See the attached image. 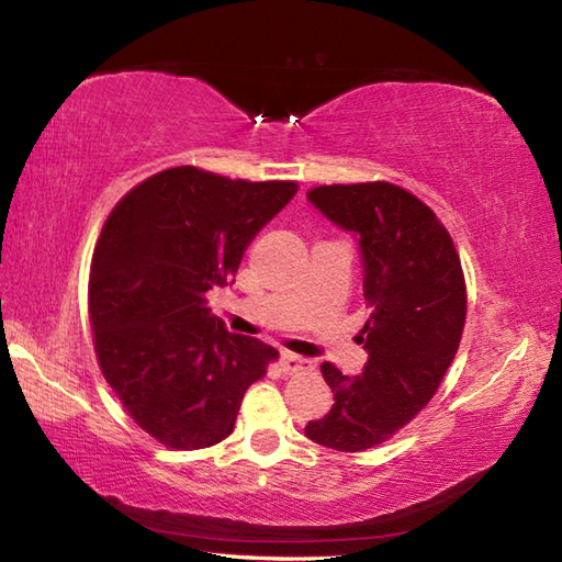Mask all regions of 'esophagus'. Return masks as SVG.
I'll return each instance as SVG.
<instances>
[{"mask_svg":"<svg viewBox=\"0 0 562 562\" xmlns=\"http://www.w3.org/2000/svg\"><path fill=\"white\" fill-rule=\"evenodd\" d=\"M280 366L282 370L288 372V375H292V372H310L314 370V362L310 358H302L296 353H290V350H284V353L280 356Z\"/></svg>","mask_w":562,"mask_h":562,"instance_id":"34e87169","label":"esophagus"}]
</instances>
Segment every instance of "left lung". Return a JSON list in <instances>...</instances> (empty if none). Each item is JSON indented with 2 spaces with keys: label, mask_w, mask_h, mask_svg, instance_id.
<instances>
[{
  "label": "left lung",
  "mask_w": 562,
  "mask_h": 562,
  "mask_svg": "<svg viewBox=\"0 0 562 562\" xmlns=\"http://www.w3.org/2000/svg\"><path fill=\"white\" fill-rule=\"evenodd\" d=\"M306 196L360 246L368 302L360 340L368 362L356 378L324 362L334 406L304 434L318 446L360 453L387 441L431 402L463 336L465 278L446 226L402 187L322 184Z\"/></svg>",
  "instance_id": "1"
}]
</instances>
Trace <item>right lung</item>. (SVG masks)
<instances>
[{"label": "right lung", "mask_w": 562, "mask_h": 562, "mask_svg": "<svg viewBox=\"0 0 562 562\" xmlns=\"http://www.w3.org/2000/svg\"><path fill=\"white\" fill-rule=\"evenodd\" d=\"M296 182L228 180L194 165L136 184L106 216L90 268L102 375L131 419L175 450L231 436L244 394L278 350L226 331L206 292L234 282Z\"/></svg>", "instance_id": "add662e5"}]
</instances>
